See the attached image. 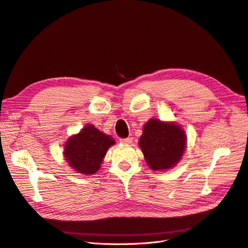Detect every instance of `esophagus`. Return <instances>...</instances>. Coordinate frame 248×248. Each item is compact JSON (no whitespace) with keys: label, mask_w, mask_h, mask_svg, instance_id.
<instances>
[{"label":"esophagus","mask_w":248,"mask_h":248,"mask_svg":"<svg viewBox=\"0 0 248 248\" xmlns=\"http://www.w3.org/2000/svg\"><path fill=\"white\" fill-rule=\"evenodd\" d=\"M120 141H121L122 144H126V145H128V144H131V142H132V138H126V139H121V140H120Z\"/></svg>","instance_id":"esophagus-1"}]
</instances>
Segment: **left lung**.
Returning <instances> with one entry per match:
<instances>
[{
    "mask_svg": "<svg viewBox=\"0 0 248 248\" xmlns=\"http://www.w3.org/2000/svg\"><path fill=\"white\" fill-rule=\"evenodd\" d=\"M139 145L150 169L168 170L182 159L187 139L180 124L152 118L142 127Z\"/></svg>",
    "mask_w": 248,
    "mask_h": 248,
    "instance_id": "obj_1",
    "label": "left lung"
}]
</instances>
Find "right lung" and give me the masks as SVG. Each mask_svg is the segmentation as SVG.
Returning a JSON list of instances; mask_svg holds the SVG:
<instances>
[{
	"label": "right lung",
	"instance_id": "add662e5",
	"mask_svg": "<svg viewBox=\"0 0 248 248\" xmlns=\"http://www.w3.org/2000/svg\"><path fill=\"white\" fill-rule=\"evenodd\" d=\"M116 140L101 132L92 124H87L77 134L67 139L64 144V159L72 170L86 176L99 170L104 156Z\"/></svg>",
	"mask_w": 248,
	"mask_h": 248
}]
</instances>
